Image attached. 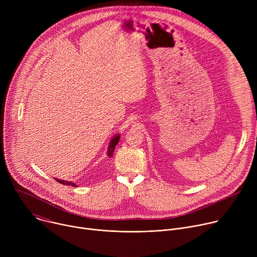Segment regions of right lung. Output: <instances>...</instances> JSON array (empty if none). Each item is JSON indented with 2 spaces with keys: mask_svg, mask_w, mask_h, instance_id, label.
<instances>
[{
  "mask_svg": "<svg viewBox=\"0 0 257 257\" xmlns=\"http://www.w3.org/2000/svg\"><path fill=\"white\" fill-rule=\"evenodd\" d=\"M119 140H120V135H116V136L111 140V142H109L108 149H107V157H111V158L113 157L114 151H115V149H116V145L118 144ZM55 180H57V182L61 183V184H63V185H67V186H74V187H76V186H77V185H75V183L70 182V181H63V180H60V179H55Z\"/></svg>",
  "mask_w": 257,
  "mask_h": 257,
  "instance_id": "obj_1",
  "label": "right lung"
}]
</instances>
